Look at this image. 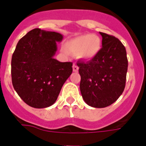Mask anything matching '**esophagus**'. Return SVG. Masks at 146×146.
Returning <instances> with one entry per match:
<instances>
[{
    "instance_id": "1",
    "label": "esophagus",
    "mask_w": 146,
    "mask_h": 146,
    "mask_svg": "<svg viewBox=\"0 0 146 146\" xmlns=\"http://www.w3.org/2000/svg\"><path fill=\"white\" fill-rule=\"evenodd\" d=\"M73 70L74 72H77V71L79 70V67H78L76 64H74L73 65Z\"/></svg>"
}]
</instances>
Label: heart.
I'll return each mask as SVG.
<instances>
[{"label":"heart","mask_w":146,"mask_h":146,"mask_svg":"<svg viewBox=\"0 0 146 146\" xmlns=\"http://www.w3.org/2000/svg\"><path fill=\"white\" fill-rule=\"evenodd\" d=\"M66 48L79 58L90 60L94 58L101 50V40L97 35L85 34L72 38L66 44Z\"/></svg>","instance_id":"b5f03b06"}]
</instances>
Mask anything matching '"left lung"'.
I'll use <instances>...</instances> for the list:
<instances>
[{
	"instance_id": "1",
	"label": "left lung",
	"mask_w": 146,
	"mask_h": 146,
	"mask_svg": "<svg viewBox=\"0 0 146 146\" xmlns=\"http://www.w3.org/2000/svg\"><path fill=\"white\" fill-rule=\"evenodd\" d=\"M102 47L94 58L77 62L83 100L91 107H108L118 100L125 87L126 50L118 38L100 33Z\"/></svg>"
}]
</instances>
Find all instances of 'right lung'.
Listing matches in <instances>:
<instances>
[{
  "label": "right lung",
  "instance_id": "right-lung-1",
  "mask_svg": "<svg viewBox=\"0 0 146 146\" xmlns=\"http://www.w3.org/2000/svg\"><path fill=\"white\" fill-rule=\"evenodd\" d=\"M62 34L32 29L19 40L11 62L14 89L21 100L35 108L55 103L63 84L73 72L72 62L53 58Z\"/></svg>",
  "mask_w": 146,
  "mask_h": 146
}]
</instances>
